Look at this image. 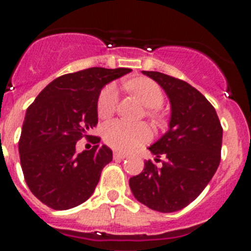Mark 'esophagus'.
<instances>
[{
  "mask_svg": "<svg viewBox=\"0 0 251 251\" xmlns=\"http://www.w3.org/2000/svg\"><path fill=\"white\" fill-rule=\"evenodd\" d=\"M128 154H126V153H121V152H114L113 153V158L114 159H124L127 158Z\"/></svg>",
  "mask_w": 251,
  "mask_h": 251,
  "instance_id": "34e87169",
  "label": "esophagus"
}]
</instances>
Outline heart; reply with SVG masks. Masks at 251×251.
Returning <instances> with one entry per match:
<instances>
[{
    "mask_svg": "<svg viewBox=\"0 0 251 251\" xmlns=\"http://www.w3.org/2000/svg\"><path fill=\"white\" fill-rule=\"evenodd\" d=\"M127 88L133 94H136L142 103L150 109H157L162 105L165 99L161 86L147 77H137L128 81ZM117 105H118V88L115 84H108L99 94L98 103H97L98 115L103 119L109 118L110 115L114 114ZM101 132L106 145L123 152L143 145L152 137V132L146 124H132L121 119L108 122Z\"/></svg>",
    "mask_w": 251,
    "mask_h": 251,
    "instance_id": "obj_1",
    "label": "heart"
}]
</instances>
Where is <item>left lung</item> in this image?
Masks as SVG:
<instances>
[{"label": "left lung", "instance_id": "1", "mask_svg": "<svg viewBox=\"0 0 251 251\" xmlns=\"http://www.w3.org/2000/svg\"><path fill=\"white\" fill-rule=\"evenodd\" d=\"M158 83L170 99L168 130L148 150L163 157L161 167L147 161L129 178L137 200L159 212H175L196 199L216 172L223 128L211 103L194 86L158 72H142Z\"/></svg>", "mask_w": 251, "mask_h": 251}]
</instances>
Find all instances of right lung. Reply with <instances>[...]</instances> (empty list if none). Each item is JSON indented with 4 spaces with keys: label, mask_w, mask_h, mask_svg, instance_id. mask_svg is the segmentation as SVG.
<instances>
[{
    "label": "right lung",
    "mask_w": 251,
    "mask_h": 251,
    "mask_svg": "<svg viewBox=\"0 0 251 251\" xmlns=\"http://www.w3.org/2000/svg\"><path fill=\"white\" fill-rule=\"evenodd\" d=\"M127 68H89L51 81L26 110L19 142L30 191L54 210H68L93 195L101 170L113 159L106 146L76 153L75 145L98 123L99 94ZM100 138L97 137L98 143Z\"/></svg>",
    "instance_id": "obj_1"
}]
</instances>
